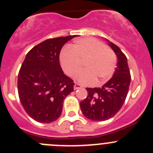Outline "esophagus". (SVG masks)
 Wrapping results in <instances>:
<instances>
[{
    "instance_id": "34e87169",
    "label": "esophagus",
    "mask_w": 153,
    "mask_h": 153,
    "mask_svg": "<svg viewBox=\"0 0 153 153\" xmlns=\"http://www.w3.org/2000/svg\"><path fill=\"white\" fill-rule=\"evenodd\" d=\"M81 84H75V85H74V90H78V89H80V88H81Z\"/></svg>"
}]
</instances>
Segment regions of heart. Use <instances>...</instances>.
<instances>
[{
	"label": "heart",
	"mask_w": 153,
	"mask_h": 153,
	"mask_svg": "<svg viewBox=\"0 0 153 153\" xmlns=\"http://www.w3.org/2000/svg\"><path fill=\"white\" fill-rule=\"evenodd\" d=\"M60 65L69 76L76 75L84 61L85 69L77 80L84 84L105 82L111 78L116 67V55L111 48L94 38H83L75 42L72 48H66L60 56Z\"/></svg>",
	"instance_id": "b5f03b06"
}]
</instances>
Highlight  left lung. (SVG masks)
<instances>
[{
	"label": "left lung",
	"mask_w": 153,
	"mask_h": 153,
	"mask_svg": "<svg viewBox=\"0 0 153 153\" xmlns=\"http://www.w3.org/2000/svg\"><path fill=\"white\" fill-rule=\"evenodd\" d=\"M107 41L117 57V66L114 75L102 87L86 88L87 96L80 103L84 117L93 121L107 120L120 110L131 82L126 57L117 45Z\"/></svg>",
	"instance_id": "obj_1"
}]
</instances>
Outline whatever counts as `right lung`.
<instances>
[{
	"instance_id": "right-lung-1",
	"label": "right lung",
	"mask_w": 153,
	"mask_h": 153,
	"mask_svg": "<svg viewBox=\"0 0 153 153\" xmlns=\"http://www.w3.org/2000/svg\"><path fill=\"white\" fill-rule=\"evenodd\" d=\"M76 35L48 39L27 54L18 75V92L27 114L49 123L60 117L66 96L75 84L63 73L59 60L61 48Z\"/></svg>"
}]
</instances>
